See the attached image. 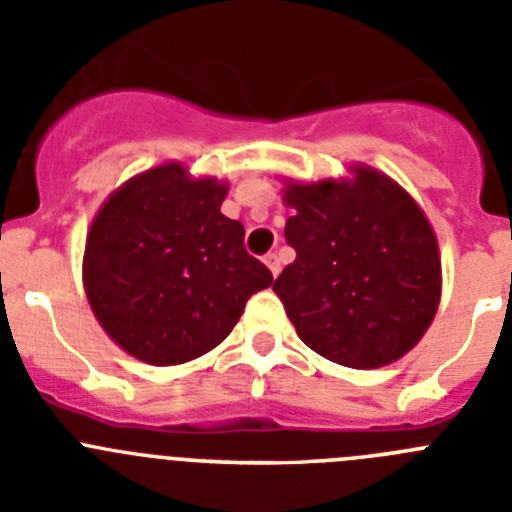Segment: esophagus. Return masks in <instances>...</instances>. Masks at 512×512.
Segmentation results:
<instances>
[{
  "label": "esophagus",
  "instance_id": "esophagus-1",
  "mask_svg": "<svg viewBox=\"0 0 512 512\" xmlns=\"http://www.w3.org/2000/svg\"><path fill=\"white\" fill-rule=\"evenodd\" d=\"M264 264L269 266V271H271V274H274V277H277L279 271H282V261H279L277 253H266V256H264Z\"/></svg>",
  "mask_w": 512,
  "mask_h": 512
}]
</instances>
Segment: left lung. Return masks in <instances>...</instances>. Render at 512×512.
<instances>
[{
    "label": "left lung",
    "instance_id": "8db88e82",
    "mask_svg": "<svg viewBox=\"0 0 512 512\" xmlns=\"http://www.w3.org/2000/svg\"><path fill=\"white\" fill-rule=\"evenodd\" d=\"M284 238L297 259L274 282L297 336L354 369L392 364L423 338L441 300L438 243L392 179L289 184Z\"/></svg>",
    "mask_w": 512,
    "mask_h": 512
}]
</instances>
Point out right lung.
Returning a JSON list of instances; mask_svg holds the SVG:
<instances>
[{"label":"right lung","mask_w":512,"mask_h":512,"mask_svg":"<svg viewBox=\"0 0 512 512\" xmlns=\"http://www.w3.org/2000/svg\"><path fill=\"white\" fill-rule=\"evenodd\" d=\"M225 184L179 164L130 179L94 217L84 287L102 328L135 359L184 364L223 343L274 277L220 212Z\"/></svg>","instance_id":"add662e5"}]
</instances>
